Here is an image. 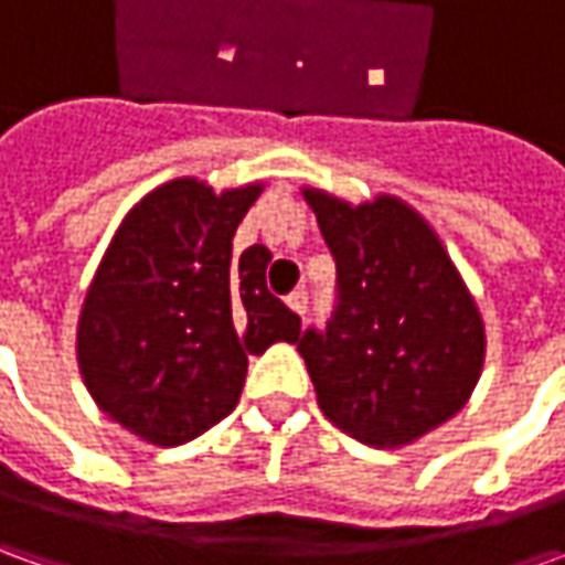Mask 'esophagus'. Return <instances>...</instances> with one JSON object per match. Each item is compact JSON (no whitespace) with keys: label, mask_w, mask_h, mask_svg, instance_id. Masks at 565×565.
<instances>
[{"label":"esophagus","mask_w":565,"mask_h":565,"mask_svg":"<svg viewBox=\"0 0 565 565\" xmlns=\"http://www.w3.org/2000/svg\"><path fill=\"white\" fill-rule=\"evenodd\" d=\"M286 305H289L298 317H305L308 315V292H305V289H298V292H292L289 298H286Z\"/></svg>","instance_id":"obj_1"}]
</instances>
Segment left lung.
I'll use <instances>...</instances> for the list:
<instances>
[{"label": "left lung", "mask_w": 565, "mask_h": 565, "mask_svg": "<svg viewBox=\"0 0 565 565\" xmlns=\"http://www.w3.org/2000/svg\"><path fill=\"white\" fill-rule=\"evenodd\" d=\"M337 260V308L298 352L317 402L367 446H405L452 418L484 364V323L462 276L408 204L352 206L308 188Z\"/></svg>", "instance_id": "8db88e82"}]
</instances>
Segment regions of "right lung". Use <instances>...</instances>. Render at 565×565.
Here are the masks:
<instances>
[{"mask_svg":"<svg viewBox=\"0 0 565 565\" xmlns=\"http://www.w3.org/2000/svg\"><path fill=\"white\" fill-rule=\"evenodd\" d=\"M257 194L166 182L125 216L87 289L81 377L147 444L201 437L238 405L248 355L298 342L301 317L267 289L270 250L254 245L232 264V235Z\"/></svg>","mask_w":565,"mask_h":565,"instance_id":"1","label":"right lung"}]
</instances>
